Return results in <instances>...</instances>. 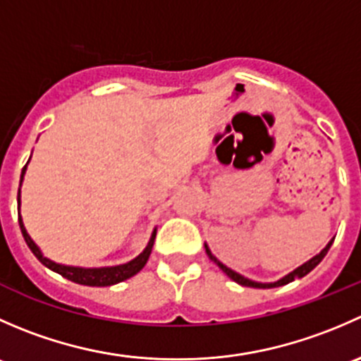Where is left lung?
Here are the masks:
<instances>
[{
    "label": "left lung",
    "mask_w": 361,
    "mask_h": 361,
    "mask_svg": "<svg viewBox=\"0 0 361 361\" xmlns=\"http://www.w3.org/2000/svg\"><path fill=\"white\" fill-rule=\"evenodd\" d=\"M332 243H334V239H332V241L329 243V245L325 246V248H323L322 251H319V253L316 255V257H312L311 260H307V262H305V264H302L300 267H297V269H295V271L290 272V274H286L285 278L278 279V281H274V283H258V281H251V279L245 278V276H241V274H238V272H235V271H232V269H228L227 265L221 264V262L218 260V258L214 257L213 253H211V250L207 248V245H204V248H206V253H207V257H209V260H211V262H214V264H216L218 267H220L221 271H224L225 274H227L228 278L232 279V281L239 283V285H243V286H251V288H276V286L288 285V283H292L293 279H297V278H304L305 274H309V272H311L312 269H314L316 265H318L319 262H322L323 258H325V255L329 253V250H330V246H332Z\"/></svg>",
    "instance_id": "8db88e82"
}]
</instances>
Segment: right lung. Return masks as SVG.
<instances>
[{
    "label": "right lung",
    "mask_w": 361,
    "mask_h": 361,
    "mask_svg": "<svg viewBox=\"0 0 361 361\" xmlns=\"http://www.w3.org/2000/svg\"><path fill=\"white\" fill-rule=\"evenodd\" d=\"M25 166H27V164H25ZM25 166L23 169V174H20V183H23V180H24ZM17 201H19V204H20V188H19V195H17ZM19 225H20V231H23V235H24L25 243H27L29 250L35 253V257L38 258V260L42 262L45 267H49L50 271L57 272V274H61L63 278L69 279V281L78 283V285H85V286H111V285H116V283L126 281V279L133 278L134 274H137V272L145 267V264L148 262V258H150L152 248H154L155 234H157V228H154L150 241H148L147 248L143 250V253H140L136 258H134V260L127 262V264L115 265V267L85 269V267H73V265L56 264V262H52V260H49L47 257H43L42 251H39L38 246H36L35 241L31 239V235H29L27 231H25L20 214H19Z\"/></svg>",
    "instance_id": "add662e5"
}]
</instances>
